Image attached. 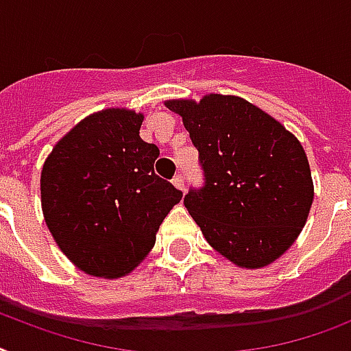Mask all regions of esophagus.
I'll return each mask as SVG.
<instances>
[{
	"instance_id": "obj_1",
	"label": "esophagus",
	"mask_w": 351,
	"mask_h": 351,
	"mask_svg": "<svg viewBox=\"0 0 351 351\" xmlns=\"http://www.w3.org/2000/svg\"><path fill=\"white\" fill-rule=\"evenodd\" d=\"M172 182H173V186L179 188V190H182V192H184V176H182V173H176L172 179Z\"/></svg>"
}]
</instances>
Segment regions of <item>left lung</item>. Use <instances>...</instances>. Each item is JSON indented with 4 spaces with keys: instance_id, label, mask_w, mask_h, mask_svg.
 Listing matches in <instances>:
<instances>
[{
    "instance_id": "obj_1",
    "label": "left lung",
    "mask_w": 351,
    "mask_h": 351,
    "mask_svg": "<svg viewBox=\"0 0 351 351\" xmlns=\"http://www.w3.org/2000/svg\"><path fill=\"white\" fill-rule=\"evenodd\" d=\"M199 152L204 182L184 206L226 258L260 269L280 258L305 226L314 199L311 167L296 136L244 98L170 100Z\"/></svg>"
}]
</instances>
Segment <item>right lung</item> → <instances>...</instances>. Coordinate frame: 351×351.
<instances>
[{"label": "right lung", "instance_id": "1", "mask_svg": "<svg viewBox=\"0 0 351 351\" xmlns=\"http://www.w3.org/2000/svg\"><path fill=\"white\" fill-rule=\"evenodd\" d=\"M141 121L125 109L97 112L69 130L43 167L46 226L62 253L93 276L130 273L182 197L156 176L159 149L140 138Z\"/></svg>", "mask_w": 351, "mask_h": 351}]
</instances>
